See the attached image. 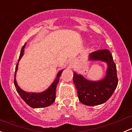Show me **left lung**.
<instances>
[{
    "instance_id": "left-lung-1",
    "label": "left lung",
    "mask_w": 132,
    "mask_h": 132,
    "mask_svg": "<svg viewBox=\"0 0 132 132\" xmlns=\"http://www.w3.org/2000/svg\"><path fill=\"white\" fill-rule=\"evenodd\" d=\"M88 60L102 61L107 64V69L104 78L98 81H92L74 71L73 80L80 102L88 106L98 105L105 103L118 86L116 66L112 55L107 49L91 53Z\"/></svg>"
}]
</instances>
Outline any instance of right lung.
Segmentation results:
<instances>
[{"label":"right lung","instance_id":"add662e5","mask_svg":"<svg viewBox=\"0 0 132 132\" xmlns=\"http://www.w3.org/2000/svg\"><path fill=\"white\" fill-rule=\"evenodd\" d=\"M25 45H26V43H25V45L22 46L19 59H18V62L16 66L14 80V84L16 87V90L18 92L21 98H22V100L30 107L37 109V108L48 107L55 102V90H56L57 85L59 81V78L64 70H61L59 71L58 73L57 74L56 78H55L52 84L49 86L48 88L46 89L44 91L41 92V93H30V92L23 91L19 87V86L17 84L16 80V72L18 71V63H19L20 60L23 55Z\"/></svg>","mask_w":132,"mask_h":132}]
</instances>
